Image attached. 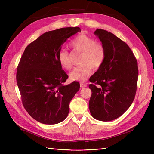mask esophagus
<instances>
[{
	"instance_id": "esophagus-1",
	"label": "esophagus",
	"mask_w": 154,
	"mask_h": 154,
	"mask_svg": "<svg viewBox=\"0 0 154 154\" xmlns=\"http://www.w3.org/2000/svg\"><path fill=\"white\" fill-rule=\"evenodd\" d=\"M87 87V84L84 83H80V87L81 88H85Z\"/></svg>"
}]
</instances>
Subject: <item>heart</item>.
<instances>
[{
  "label": "heart",
  "mask_w": 154,
  "mask_h": 154,
  "mask_svg": "<svg viewBox=\"0 0 154 154\" xmlns=\"http://www.w3.org/2000/svg\"><path fill=\"white\" fill-rule=\"evenodd\" d=\"M70 46L83 54L80 62L82 65L73 69L69 74V78L72 81H84L91 75V66L97 69L102 66L106 56L105 48L100 43L96 42L94 38L85 34L75 37L70 42ZM58 60L63 69H69L71 67L69 54L65 48L59 52Z\"/></svg>",
  "instance_id": "b5f03b06"
}]
</instances>
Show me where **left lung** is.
<instances>
[{
    "label": "left lung",
    "mask_w": 154,
    "mask_h": 154,
    "mask_svg": "<svg viewBox=\"0 0 154 154\" xmlns=\"http://www.w3.org/2000/svg\"><path fill=\"white\" fill-rule=\"evenodd\" d=\"M94 34L102 42L106 56L91 77L89 110L98 120L111 121L122 116L132 103L137 91L138 66L128 45L111 32L97 29Z\"/></svg>",
    "instance_id": "left-lung-1"
}]
</instances>
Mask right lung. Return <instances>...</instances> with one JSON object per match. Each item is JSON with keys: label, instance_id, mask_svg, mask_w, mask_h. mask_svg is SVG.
<instances>
[{"label": "right lung", "instance_id": "1", "mask_svg": "<svg viewBox=\"0 0 154 154\" xmlns=\"http://www.w3.org/2000/svg\"><path fill=\"white\" fill-rule=\"evenodd\" d=\"M75 27L48 31L30 43L17 67V84L22 103L40 123L59 124L66 119L69 103L80 88L78 82L63 85L69 77L58 60L62 45L80 32Z\"/></svg>", "mask_w": 154, "mask_h": 154}]
</instances>
